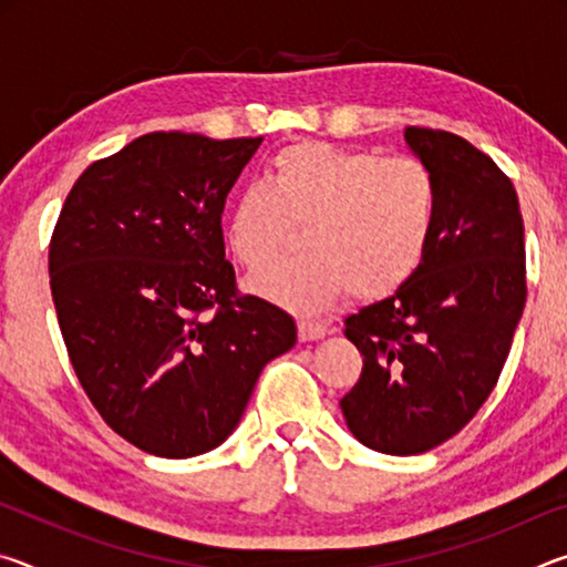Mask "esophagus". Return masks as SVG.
<instances>
[{
    "mask_svg": "<svg viewBox=\"0 0 567 567\" xmlns=\"http://www.w3.org/2000/svg\"><path fill=\"white\" fill-rule=\"evenodd\" d=\"M297 334H300L302 342H310V340H320L328 334V324L318 322V320H300L297 322Z\"/></svg>",
    "mask_w": 567,
    "mask_h": 567,
    "instance_id": "34e87169",
    "label": "esophagus"
}]
</instances>
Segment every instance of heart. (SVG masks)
<instances>
[{
  "label": "heart",
  "instance_id": "b5f03b06",
  "mask_svg": "<svg viewBox=\"0 0 567 567\" xmlns=\"http://www.w3.org/2000/svg\"><path fill=\"white\" fill-rule=\"evenodd\" d=\"M440 219V182L427 162L295 142L229 207L225 237L247 270L272 262L305 225L307 252L267 267L252 290L285 310H328L344 292L380 300L420 272Z\"/></svg>",
  "mask_w": 567,
  "mask_h": 567
}]
</instances>
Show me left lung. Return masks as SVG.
Masks as SVG:
<instances>
[{
	"label": "left lung",
	"instance_id": "1",
	"mask_svg": "<svg viewBox=\"0 0 567 567\" xmlns=\"http://www.w3.org/2000/svg\"><path fill=\"white\" fill-rule=\"evenodd\" d=\"M405 140L440 182L433 247L405 287L344 320L362 372L342 415L362 445L388 455L427 453L475 417L527 297L511 177L453 132L405 127Z\"/></svg>",
	"mask_w": 567,
	"mask_h": 567
}]
</instances>
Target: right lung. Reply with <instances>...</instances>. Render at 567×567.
Listing matches in <instances>:
<instances>
[{
  "label": "right lung",
  "mask_w": 567,
  "mask_h": 567,
  "mask_svg": "<svg viewBox=\"0 0 567 567\" xmlns=\"http://www.w3.org/2000/svg\"><path fill=\"white\" fill-rule=\"evenodd\" d=\"M260 142L142 134L82 172L54 225L50 287L74 375L150 455L225 443L265 364L297 340L225 260L227 192Z\"/></svg>",
  "instance_id": "right-lung-1"
}]
</instances>
